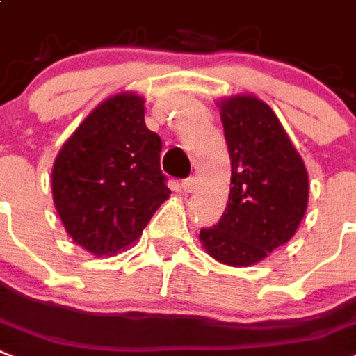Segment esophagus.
Here are the masks:
<instances>
[{
  "instance_id": "obj_1",
  "label": "esophagus",
  "mask_w": 356,
  "mask_h": 356,
  "mask_svg": "<svg viewBox=\"0 0 356 356\" xmlns=\"http://www.w3.org/2000/svg\"><path fill=\"white\" fill-rule=\"evenodd\" d=\"M181 186H183V192L184 193H190L195 188V177H188L184 179L183 183H181Z\"/></svg>"
}]
</instances>
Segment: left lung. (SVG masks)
<instances>
[{
	"mask_svg": "<svg viewBox=\"0 0 356 356\" xmlns=\"http://www.w3.org/2000/svg\"><path fill=\"white\" fill-rule=\"evenodd\" d=\"M232 177L225 213L199 232L208 256L250 267L293 238L309 201V175L287 131L254 95L219 100Z\"/></svg>",
	"mask_w": 356,
	"mask_h": 356,
	"instance_id": "left-lung-1",
	"label": "left lung"
}]
</instances>
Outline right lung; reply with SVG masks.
Listing matches in <instances>:
<instances>
[{"instance_id":"add662e5","label":"right lung","mask_w":356,"mask_h":356,"mask_svg":"<svg viewBox=\"0 0 356 356\" xmlns=\"http://www.w3.org/2000/svg\"><path fill=\"white\" fill-rule=\"evenodd\" d=\"M163 140L144 122V97L124 91L98 104L53 164L56 212L74 243L113 256L135 243L170 197Z\"/></svg>"}]
</instances>
